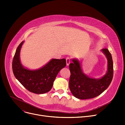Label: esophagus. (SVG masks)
Returning <instances> with one entry per match:
<instances>
[{"mask_svg": "<svg viewBox=\"0 0 125 125\" xmlns=\"http://www.w3.org/2000/svg\"><path fill=\"white\" fill-rule=\"evenodd\" d=\"M66 65L67 66H68L70 63V59L69 57H67L66 58Z\"/></svg>", "mask_w": 125, "mask_h": 125, "instance_id": "obj_1", "label": "esophagus"}]
</instances>
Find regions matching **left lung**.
Segmentation results:
<instances>
[{
	"mask_svg": "<svg viewBox=\"0 0 125 125\" xmlns=\"http://www.w3.org/2000/svg\"><path fill=\"white\" fill-rule=\"evenodd\" d=\"M101 51L107 60L106 73L99 78L90 77L83 72L81 63L75 58L69 64L71 75L69 86L72 94L77 98L86 99L100 95L109 87L113 77V62L112 55L106 48Z\"/></svg>",
	"mask_w": 125,
	"mask_h": 125,
	"instance_id": "obj_1",
	"label": "left lung"
}]
</instances>
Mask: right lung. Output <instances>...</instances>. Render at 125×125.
Here are the masks:
<instances>
[{"label": "right lung", "instance_id": "obj_1", "mask_svg": "<svg viewBox=\"0 0 125 125\" xmlns=\"http://www.w3.org/2000/svg\"><path fill=\"white\" fill-rule=\"evenodd\" d=\"M24 41L19 45L12 61L14 75L21 83L30 92L43 94L50 90L59 72L66 65L65 59H52L43 67L31 70L24 67L20 59V52Z\"/></svg>", "mask_w": 125, "mask_h": 125}]
</instances>
